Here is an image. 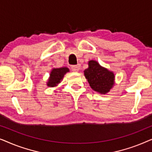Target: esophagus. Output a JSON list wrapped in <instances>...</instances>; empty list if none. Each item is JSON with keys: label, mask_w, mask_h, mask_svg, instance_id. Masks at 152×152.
<instances>
[{"label": "esophagus", "mask_w": 152, "mask_h": 152, "mask_svg": "<svg viewBox=\"0 0 152 152\" xmlns=\"http://www.w3.org/2000/svg\"><path fill=\"white\" fill-rule=\"evenodd\" d=\"M71 70L74 72H78L80 70V66H72L71 67Z\"/></svg>", "instance_id": "34e87169"}]
</instances>
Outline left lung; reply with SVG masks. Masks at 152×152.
Instances as JSON below:
<instances>
[{
  "mask_svg": "<svg viewBox=\"0 0 152 152\" xmlns=\"http://www.w3.org/2000/svg\"><path fill=\"white\" fill-rule=\"evenodd\" d=\"M84 72L91 88L101 94L109 93L114 85L113 72L101 66L96 61H89L88 68Z\"/></svg>",
  "mask_w": 152,
  "mask_h": 152,
  "instance_id": "left-lung-1",
  "label": "left lung"
}]
</instances>
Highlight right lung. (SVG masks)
Wrapping results in <instances>:
<instances>
[{
    "instance_id": "obj_1",
    "label": "right lung",
    "mask_w": 152,
    "mask_h": 152,
    "mask_svg": "<svg viewBox=\"0 0 152 152\" xmlns=\"http://www.w3.org/2000/svg\"><path fill=\"white\" fill-rule=\"evenodd\" d=\"M69 72V69L66 67L53 68L50 74V77L47 82L48 86L54 87L61 82L66 72Z\"/></svg>"
}]
</instances>
